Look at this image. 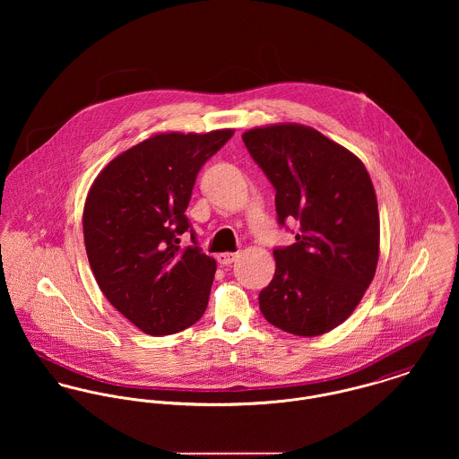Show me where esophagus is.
Instances as JSON below:
<instances>
[{
	"label": "esophagus",
	"instance_id": "obj_1",
	"mask_svg": "<svg viewBox=\"0 0 459 459\" xmlns=\"http://www.w3.org/2000/svg\"><path fill=\"white\" fill-rule=\"evenodd\" d=\"M238 258V253H221L217 255V263L219 264H230Z\"/></svg>",
	"mask_w": 459,
	"mask_h": 459
}]
</instances>
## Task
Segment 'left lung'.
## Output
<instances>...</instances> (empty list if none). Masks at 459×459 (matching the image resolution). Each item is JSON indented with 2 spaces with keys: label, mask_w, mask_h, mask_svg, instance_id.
<instances>
[{
  "label": "left lung",
  "mask_w": 459,
  "mask_h": 459,
  "mask_svg": "<svg viewBox=\"0 0 459 459\" xmlns=\"http://www.w3.org/2000/svg\"><path fill=\"white\" fill-rule=\"evenodd\" d=\"M242 139L275 189L277 221L300 222L297 242L273 251L260 293L268 324L313 337L341 325L369 288L380 256V215L362 160L300 124H273Z\"/></svg>",
  "instance_id": "1"
}]
</instances>
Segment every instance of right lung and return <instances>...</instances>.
I'll use <instances>...</instances> for the list:
<instances>
[{
	"label": "right lung",
	"instance_id": "1",
	"mask_svg": "<svg viewBox=\"0 0 459 459\" xmlns=\"http://www.w3.org/2000/svg\"><path fill=\"white\" fill-rule=\"evenodd\" d=\"M233 129L160 132L117 155L93 180L82 212L88 262L99 288L131 324L168 335L203 316L215 260L180 247L201 166Z\"/></svg>",
	"mask_w": 459,
	"mask_h": 459
}]
</instances>
